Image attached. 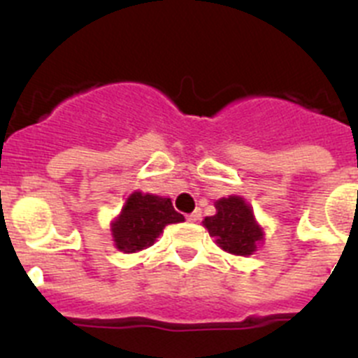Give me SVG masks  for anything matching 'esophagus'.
<instances>
[{"instance_id": "1", "label": "esophagus", "mask_w": 358, "mask_h": 358, "mask_svg": "<svg viewBox=\"0 0 358 358\" xmlns=\"http://www.w3.org/2000/svg\"><path fill=\"white\" fill-rule=\"evenodd\" d=\"M201 210H195L194 213L192 215H188V220L189 222H199V220H201Z\"/></svg>"}]
</instances>
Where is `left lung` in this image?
<instances>
[{"label":"left lung","mask_w":358,"mask_h":358,"mask_svg":"<svg viewBox=\"0 0 358 358\" xmlns=\"http://www.w3.org/2000/svg\"><path fill=\"white\" fill-rule=\"evenodd\" d=\"M217 213L202 220L210 236L222 251L235 256H251L264 242V227L258 224L252 208L240 195L218 199Z\"/></svg>","instance_id":"8db88e82"}]
</instances>
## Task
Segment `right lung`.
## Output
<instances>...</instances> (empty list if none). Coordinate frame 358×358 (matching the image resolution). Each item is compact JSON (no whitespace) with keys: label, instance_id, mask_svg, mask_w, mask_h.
Segmentation results:
<instances>
[{"label":"right lung","instance_id":"right-lung-1","mask_svg":"<svg viewBox=\"0 0 358 358\" xmlns=\"http://www.w3.org/2000/svg\"><path fill=\"white\" fill-rule=\"evenodd\" d=\"M177 222H185V217L173 210L169 197L132 192L110 222V235L116 249L129 255L154 245L164 226Z\"/></svg>","mask_w":358,"mask_h":358}]
</instances>
